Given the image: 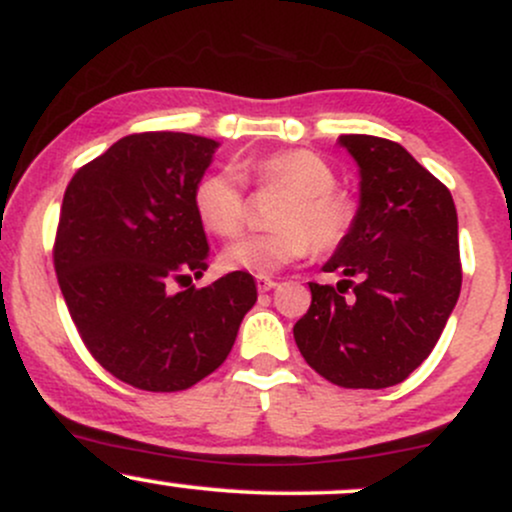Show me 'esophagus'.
<instances>
[{"mask_svg": "<svg viewBox=\"0 0 512 512\" xmlns=\"http://www.w3.org/2000/svg\"><path fill=\"white\" fill-rule=\"evenodd\" d=\"M257 291H272L276 286V281L272 279V276H257Z\"/></svg>", "mask_w": 512, "mask_h": 512, "instance_id": "obj_1", "label": "esophagus"}]
</instances>
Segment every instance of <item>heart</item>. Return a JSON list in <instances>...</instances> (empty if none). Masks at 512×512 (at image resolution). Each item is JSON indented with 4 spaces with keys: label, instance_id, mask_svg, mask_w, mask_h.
Instances as JSON below:
<instances>
[{
    "label": "heart",
    "instance_id": "b5f03b06",
    "mask_svg": "<svg viewBox=\"0 0 512 512\" xmlns=\"http://www.w3.org/2000/svg\"><path fill=\"white\" fill-rule=\"evenodd\" d=\"M260 187L284 190L274 211L272 231L250 233L221 252L228 272L267 276L286 264L303 260L313 248L322 255L339 250L358 223V199L337 185V173L320 154L308 149H284L262 156L252 166ZM195 211L214 236L231 238L245 223L243 180L236 170H214L195 187Z\"/></svg>",
    "mask_w": 512,
    "mask_h": 512
}]
</instances>
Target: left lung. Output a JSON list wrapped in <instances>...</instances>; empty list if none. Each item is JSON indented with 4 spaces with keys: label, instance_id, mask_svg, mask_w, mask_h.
Segmentation results:
<instances>
[{
    "label": "left lung",
    "instance_id": "left-lung-1",
    "mask_svg": "<svg viewBox=\"0 0 512 512\" xmlns=\"http://www.w3.org/2000/svg\"><path fill=\"white\" fill-rule=\"evenodd\" d=\"M339 144L361 168V211L325 264L344 279L310 281L313 301L293 337L330 383L383 390L426 361L460 298L457 211L448 187L397 142L342 134Z\"/></svg>",
    "mask_w": 512,
    "mask_h": 512
}]
</instances>
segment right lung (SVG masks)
Instances as JSON below:
<instances>
[{
  "label": "right lung",
  "mask_w": 512,
  "mask_h": 512,
  "mask_svg": "<svg viewBox=\"0 0 512 512\" xmlns=\"http://www.w3.org/2000/svg\"><path fill=\"white\" fill-rule=\"evenodd\" d=\"M214 139L139 132L81 166L64 192L52 260L81 342L122 383L187 390L226 361L257 301L252 274L195 289L209 245L195 187Z\"/></svg>",
  "instance_id": "add662e5"
}]
</instances>
